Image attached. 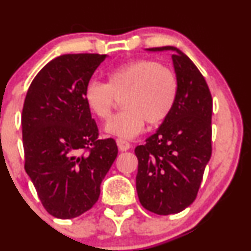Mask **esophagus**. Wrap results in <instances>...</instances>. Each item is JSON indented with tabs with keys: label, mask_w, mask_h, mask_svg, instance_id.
I'll return each mask as SVG.
<instances>
[{
	"label": "esophagus",
	"mask_w": 251,
	"mask_h": 251,
	"mask_svg": "<svg viewBox=\"0 0 251 251\" xmlns=\"http://www.w3.org/2000/svg\"><path fill=\"white\" fill-rule=\"evenodd\" d=\"M117 145H118V148H119L120 151H127V150L131 148L129 143H127L126 140H124V139H117Z\"/></svg>",
	"instance_id": "esophagus-1"
}]
</instances>
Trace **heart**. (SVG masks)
<instances>
[{
	"instance_id": "b5f03b06",
	"label": "heart",
	"mask_w": 251,
	"mask_h": 251,
	"mask_svg": "<svg viewBox=\"0 0 251 251\" xmlns=\"http://www.w3.org/2000/svg\"><path fill=\"white\" fill-rule=\"evenodd\" d=\"M178 83L169 67L152 60L137 59L118 66L107 74V82L92 81L86 86L83 100L97 118L107 120L122 99L123 112L112 118L106 132L124 139L142 133L149 125L163 123L174 108Z\"/></svg>"
}]
</instances>
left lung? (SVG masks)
I'll return each mask as SVG.
<instances>
[{
    "label": "left lung",
    "mask_w": 251,
    "mask_h": 251,
    "mask_svg": "<svg viewBox=\"0 0 251 251\" xmlns=\"http://www.w3.org/2000/svg\"><path fill=\"white\" fill-rule=\"evenodd\" d=\"M178 92L174 108L154 134L137 146L135 177L140 204L157 215L178 214L196 200L211 157L212 98L204 76L183 51L172 46Z\"/></svg>",
    "instance_id": "obj_1"
}]
</instances>
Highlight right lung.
<instances>
[{"instance_id":"1","label":"right lung","mask_w":251,"mask_h":251,"mask_svg":"<svg viewBox=\"0 0 251 251\" xmlns=\"http://www.w3.org/2000/svg\"><path fill=\"white\" fill-rule=\"evenodd\" d=\"M107 55L65 54L31 81L22 109L25 170L43 208L71 220L97 203L116 160V140L99 139L83 92Z\"/></svg>"}]
</instances>
